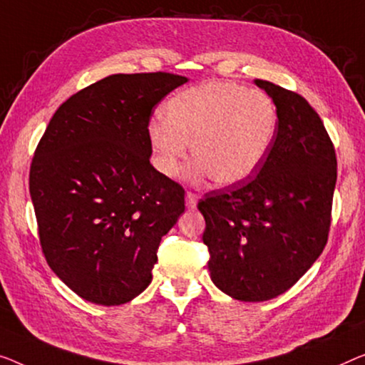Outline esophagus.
Wrapping results in <instances>:
<instances>
[{"label":"esophagus","mask_w":365,"mask_h":365,"mask_svg":"<svg viewBox=\"0 0 365 365\" xmlns=\"http://www.w3.org/2000/svg\"><path fill=\"white\" fill-rule=\"evenodd\" d=\"M185 201H187V208L195 210L198 205V197L193 192H187V195H185Z\"/></svg>","instance_id":"esophagus-1"}]
</instances>
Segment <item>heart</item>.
Listing matches in <instances>:
<instances>
[{
    "instance_id": "heart-1",
    "label": "heart",
    "mask_w": 365,
    "mask_h": 365,
    "mask_svg": "<svg viewBox=\"0 0 365 365\" xmlns=\"http://www.w3.org/2000/svg\"><path fill=\"white\" fill-rule=\"evenodd\" d=\"M165 119L149 124L157 167L165 177L180 173L190 144L195 177L216 185H237L259 170L277 134V108L257 90L232 81L211 80L173 95Z\"/></svg>"
}]
</instances>
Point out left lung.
I'll list each match as a JSON object with an SVG mask.
<instances>
[{"instance_id":"left-lung-1","label":"left lung","mask_w":365,"mask_h":365,"mask_svg":"<svg viewBox=\"0 0 365 365\" xmlns=\"http://www.w3.org/2000/svg\"><path fill=\"white\" fill-rule=\"evenodd\" d=\"M254 83L277 108V134L255 175L200 200L213 284L239 302H265L295 285L328 241L338 178L333 143L303 96Z\"/></svg>"}]
</instances>
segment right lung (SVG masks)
<instances>
[{"mask_svg": "<svg viewBox=\"0 0 365 365\" xmlns=\"http://www.w3.org/2000/svg\"><path fill=\"white\" fill-rule=\"evenodd\" d=\"M182 75L116 73L70 96L37 145L29 192L47 264L86 302L116 307L152 282L185 192L150 164L152 108Z\"/></svg>", "mask_w": 365, "mask_h": 365, "instance_id": "obj_1", "label": "right lung"}]
</instances>
